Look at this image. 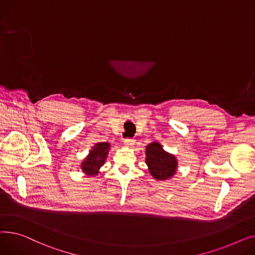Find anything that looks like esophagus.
<instances>
[{
  "label": "esophagus",
  "instance_id": "obj_1",
  "mask_svg": "<svg viewBox=\"0 0 255 255\" xmlns=\"http://www.w3.org/2000/svg\"><path fill=\"white\" fill-rule=\"evenodd\" d=\"M124 144H125L126 146H128V147H131V146L134 144V140H133V139H129V138H127V139H125V141H124Z\"/></svg>",
  "mask_w": 255,
  "mask_h": 255
}]
</instances>
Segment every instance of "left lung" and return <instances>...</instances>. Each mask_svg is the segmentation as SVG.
I'll use <instances>...</instances> for the list:
<instances>
[{"instance_id": "1", "label": "left lung", "mask_w": 255, "mask_h": 255, "mask_svg": "<svg viewBox=\"0 0 255 255\" xmlns=\"http://www.w3.org/2000/svg\"><path fill=\"white\" fill-rule=\"evenodd\" d=\"M145 160L149 172L156 180H168L176 174L178 161L175 155L164 151L157 142L147 145Z\"/></svg>"}]
</instances>
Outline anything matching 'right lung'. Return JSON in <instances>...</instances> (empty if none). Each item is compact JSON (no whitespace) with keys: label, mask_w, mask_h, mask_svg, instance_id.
<instances>
[{"label":"right lung","mask_w":255,"mask_h":255,"mask_svg":"<svg viewBox=\"0 0 255 255\" xmlns=\"http://www.w3.org/2000/svg\"><path fill=\"white\" fill-rule=\"evenodd\" d=\"M110 149V144L107 142L97 143L85 159L81 162V170L88 177L99 174L100 168L105 163Z\"/></svg>","instance_id":"1"}]
</instances>
